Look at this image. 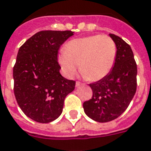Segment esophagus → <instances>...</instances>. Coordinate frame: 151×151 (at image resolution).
Returning <instances> with one entry per match:
<instances>
[{
	"label": "esophagus",
	"mask_w": 151,
	"mask_h": 151,
	"mask_svg": "<svg viewBox=\"0 0 151 151\" xmlns=\"http://www.w3.org/2000/svg\"><path fill=\"white\" fill-rule=\"evenodd\" d=\"M82 84L83 83H81L80 82H78H78H76V87H79L80 85H82Z\"/></svg>",
	"instance_id": "34e87169"
}]
</instances>
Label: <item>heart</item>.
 <instances>
[{
  "instance_id": "b5f03b06",
  "label": "heart",
  "mask_w": 151,
  "mask_h": 151,
  "mask_svg": "<svg viewBox=\"0 0 151 151\" xmlns=\"http://www.w3.org/2000/svg\"><path fill=\"white\" fill-rule=\"evenodd\" d=\"M116 54V43L110 36L95 35L69 41L60 53L58 62L68 78L76 75L79 65L84 78L95 82L111 71Z\"/></svg>"
}]
</instances>
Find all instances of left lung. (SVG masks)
Segmentation results:
<instances>
[{
  "mask_svg": "<svg viewBox=\"0 0 151 151\" xmlns=\"http://www.w3.org/2000/svg\"><path fill=\"white\" fill-rule=\"evenodd\" d=\"M109 35L117 48L114 66L105 78L89 84L93 97L83 102L86 115L98 122H111L122 114L137 86V66L131 46L116 35Z\"/></svg>",
  "mask_w": 151,
  "mask_h": 151,
  "instance_id": "left-lung-1",
  "label": "left lung"
}]
</instances>
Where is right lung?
<instances>
[{"label": "right lung", "instance_id": "add662e5", "mask_svg": "<svg viewBox=\"0 0 151 151\" xmlns=\"http://www.w3.org/2000/svg\"><path fill=\"white\" fill-rule=\"evenodd\" d=\"M71 30H42L19 48L13 68L14 93L20 109L37 122L49 123L61 115L63 101L75 81L63 78L58 62L60 46Z\"/></svg>", "mask_w": 151, "mask_h": 151}]
</instances>
